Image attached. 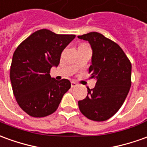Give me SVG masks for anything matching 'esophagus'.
<instances>
[{"label": "esophagus", "mask_w": 147, "mask_h": 147, "mask_svg": "<svg viewBox=\"0 0 147 147\" xmlns=\"http://www.w3.org/2000/svg\"><path fill=\"white\" fill-rule=\"evenodd\" d=\"M76 86H78V84H76V82H74V81H71V88H76Z\"/></svg>", "instance_id": "obj_1"}]
</instances>
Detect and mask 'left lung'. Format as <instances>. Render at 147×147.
<instances>
[{
  "instance_id": "left-lung-1",
  "label": "left lung",
  "mask_w": 147,
  "mask_h": 147,
  "mask_svg": "<svg viewBox=\"0 0 147 147\" xmlns=\"http://www.w3.org/2000/svg\"><path fill=\"white\" fill-rule=\"evenodd\" d=\"M89 42L92 49L91 79L96 81L88 88L87 97L78 102L88 119L102 122L112 117L123 104L131 85V63L116 43L96 32L78 36Z\"/></svg>"
}]
</instances>
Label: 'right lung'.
Segmentation results:
<instances>
[{"label":"right lung","instance_id":"add662e5","mask_svg":"<svg viewBox=\"0 0 147 147\" xmlns=\"http://www.w3.org/2000/svg\"><path fill=\"white\" fill-rule=\"evenodd\" d=\"M75 37L40 29L13 53L10 67L13 94L20 108L30 116L41 118L55 112L70 89L68 80H56L49 73L52 67L59 65L63 50Z\"/></svg>","mask_w":147,"mask_h":147}]
</instances>
